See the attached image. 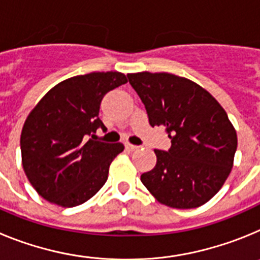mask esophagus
Masks as SVG:
<instances>
[{"instance_id":"obj_1","label":"esophagus","mask_w":260,"mask_h":260,"mask_svg":"<svg viewBox=\"0 0 260 260\" xmlns=\"http://www.w3.org/2000/svg\"><path fill=\"white\" fill-rule=\"evenodd\" d=\"M125 147H126V150H128V151H135L139 148L138 146H134V144H130V143H126Z\"/></svg>"}]
</instances>
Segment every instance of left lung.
Here are the masks:
<instances>
[{"label":"left lung","mask_w":260,"mask_h":260,"mask_svg":"<svg viewBox=\"0 0 260 260\" xmlns=\"http://www.w3.org/2000/svg\"><path fill=\"white\" fill-rule=\"evenodd\" d=\"M152 127L164 126L171 148L141 181L168 207L195 208L221 189L233 167L237 134L221 105L199 84L168 73L127 74Z\"/></svg>","instance_id":"left-lung-1"}]
</instances>
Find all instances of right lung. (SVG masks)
I'll return each mask as SVG.
<instances>
[{
  "mask_svg": "<svg viewBox=\"0 0 260 260\" xmlns=\"http://www.w3.org/2000/svg\"><path fill=\"white\" fill-rule=\"evenodd\" d=\"M127 82L122 73H89L53 87L27 117L20 135L23 169L34 189L62 207L84 203L107 182L122 143L96 141L100 104Z\"/></svg>",
  "mask_w": 260,
  "mask_h": 260,
  "instance_id": "1",
  "label": "right lung"
}]
</instances>
